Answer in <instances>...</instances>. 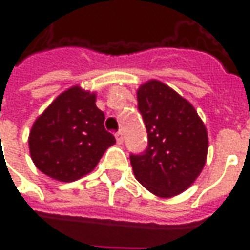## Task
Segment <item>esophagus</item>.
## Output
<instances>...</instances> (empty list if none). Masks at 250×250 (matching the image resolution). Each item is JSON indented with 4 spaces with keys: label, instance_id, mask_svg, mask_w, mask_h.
Instances as JSON below:
<instances>
[{
    "label": "esophagus",
    "instance_id": "esophagus-1",
    "mask_svg": "<svg viewBox=\"0 0 250 250\" xmlns=\"http://www.w3.org/2000/svg\"><path fill=\"white\" fill-rule=\"evenodd\" d=\"M115 138H116L118 145H122V143H123V132H122V131H118V132L115 134Z\"/></svg>",
    "mask_w": 250,
    "mask_h": 250
}]
</instances>
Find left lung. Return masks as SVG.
Returning a JSON list of instances; mask_svg holds the SVG:
<instances>
[{
    "label": "left lung",
    "mask_w": 250,
    "mask_h": 250,
    "mask_svg": "<svg viewBox=\"0 0 250 250\" xmlns=\"http://www.w3.org/2000/svg\"><path fill=\"white\" fill-rule=\"evenodd\" d=\"M148 146L131 155L135 178L157 197L171 198L194 184L208 157V131L193 104L159 80L138 88Z\"/></svg>",
    "instance_id": "1"
}]
</instances>
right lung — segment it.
Here are the masks:
<instances>
[{"label": "right lung", "mask_w": 250, "mask_h": 250, "mask_svg": "<svg viewBox=\"0 0 250 250\" xmlns=\"http://www.w3.org/2000/svg\"><path fill=\"white\" fill-rule=\"evenodd\" d=\"M96 93L73 85L60 93L35 120L29 151L36 167L60 182H73L96 167L105 150L115 145L104 128Z\"/></svg>", "instance_id": "add662e5"}]
</instances>
